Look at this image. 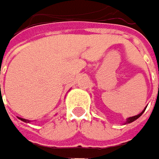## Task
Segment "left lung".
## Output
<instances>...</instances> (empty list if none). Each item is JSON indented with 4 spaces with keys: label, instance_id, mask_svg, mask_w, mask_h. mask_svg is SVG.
Here are the masks:
<instances>
[{
    "label": "left lung",
    "instance_id": "1",
    "mask_svg": "<svg viewBox=\"0 0 159 159\" xmlns=\"http://www.w3.org/2000/svg\"><path fill=\"white\" fill-rule=\"evenodd\" d=\"M145 109H146V108H145ZM145 109H144V110H143V111H142V112H141L140 114H138V115H135V116H134V117H130V118H128V119H127V120L125 121V123H124V124H127V123H131V122L134 121L135 120H137V119H138V118H139V117H140V116H141V115L143 114V111H145Z\"/></svg>",
    "mask_w": 159,
    "mask_h": 159
}]
</instances>
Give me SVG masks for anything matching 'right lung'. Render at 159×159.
<instances>
[{"label": "right lung", "mask_w": 159, "mask_h": 159, "mask_svg": "<svg viewBox=\"0 0 159 159\" xmlns=\"http://www.w3.org/2000/svg\"><path fill=\"white\" fill-rule=\"evenodd\" d=\"M18 119H19V120H23V121H25V122H30V121H31V120H25V119H23V118H19V117H18Z\"/></svg>", "instance_id": "add662e5"}]
</instances>
